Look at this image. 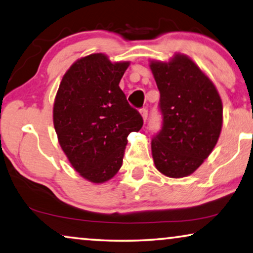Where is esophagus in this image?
Masks as SVG:
<instances>
[{
    "label": "esophagus",
    "mask_w": 253,
    "mask_h": 253,
    "mask_svg": "<svg viewBox=\"0 0 253 253\" xmlns=\"http://www.w3.org/2000/svg\"><path fill=\"white\" fill-rule=\"evenodd\" d=\"M140 113L142 116V118H143L144 122H147V118H148V109L147 108H142L140 110Z\"/></svg>",
    "instance_id": "1"
}]
</instances>
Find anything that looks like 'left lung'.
<instances>
[{
	"label": "left lung",
	"instance_id": "8db88e82",
	"mask_svg": "<svg viewBox=\"0 0 253 253\" xmlns=\"http://www.w3.org/2000/svg\"><path fill=\"white\" fill-rule=\"evenodd\" d=\"M158 90L162 129L151 141L156 169L169 177L194 173L215 147L222 102L211 80L186 55L150 63Z\"/></svg>",
	"mask_w": 253,
	"mask_h": 253
}]
</instances>
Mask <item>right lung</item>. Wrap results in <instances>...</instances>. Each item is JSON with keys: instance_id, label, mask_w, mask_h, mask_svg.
Instances as JSON below:
<instances>
[{"instance_id": "1", "label": "right lung", "mask_w": 253, "mask_h": 253, "mask_svg": "<svg viewBox=\"0 0 253 253\" xmlns=\"http://www.w3.org/2000/svg\"><path fill=\"white\" fill-rule=\"evenodd\" d=\"M129 62L111 63L91 54L64 74L54 103L58 142L73 169L84 179L103 183L123 165L127 136L143 126L119 83Z\"/></svg>"}]
</instances>
